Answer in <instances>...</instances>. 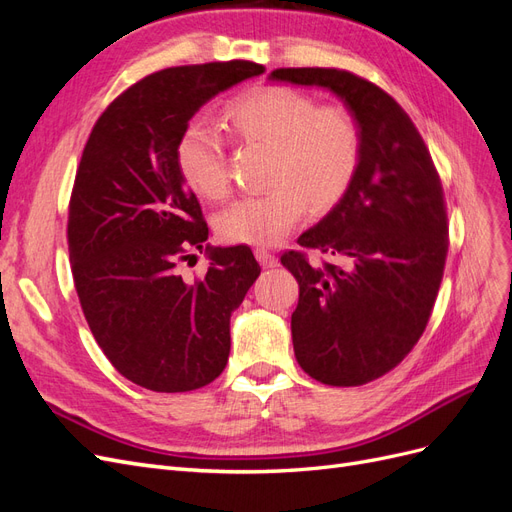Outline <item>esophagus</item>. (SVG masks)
<instances>
[{
  "label": "esophagus",
  "mask_w": 512,
  "mask_h": 512,
  "mask_svg": "<svg viewBox=\"0 0 512 512\" xmlns=\"http://www.w3.org/2000/svg\"><path fill=\"white\" fill-rule=\"evenodd\" d=\"M256 258H258V262L265 269H271V267H275L277 265V256L273 254V252H269V250H265V247H258L256 250Z\"/></svg>",
  "instance_id": "34e87169"
}]
</instances>
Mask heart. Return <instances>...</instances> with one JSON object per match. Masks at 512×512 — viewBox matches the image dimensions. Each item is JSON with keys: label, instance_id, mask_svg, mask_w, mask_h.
<instances>
[{"label": "heart", "instance_id": "1", "mask_svg": "<svg viewBox=\"0 0 512 512\" xmlns=\"http://www.w3.org/2000/svg\"><path fill=\"white\" fill-rule=\"evenodd\" d=\"M228 132L245 145L269 149L267 192L239 198L215 218L226 243L273 245L297 226L305 209H335L359 175L363 136L354 115L339 104H318L303 91L265 85L224 106ZM175 158L188 188L205 200L228 192L226 143L205 121L183 128Z\"/></svg>", "mask_w": 512, "mask_h": 512}]
</instances>
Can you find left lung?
Segmentation results:
<instances>
[{"mask_svg":"<svg viewBox=\"0 0 512 512\" xmlns=\"http://www.w3.org/2000/svg\"><path fill=\"white\" fill-rule=\"evenodd\" d=\"M269 79L333 91L361 128L350 192L282 265L299 282L290 327L305 374L367 384L404 361L429 322L448 252L442 181L412 119L378 85L337 68H277ZM305 249L330 260L312 266Z\"/></svg>","mask_w":512,"mask_h":512,"instance_id":"obj_1","label":"left lung"}]
</instances>
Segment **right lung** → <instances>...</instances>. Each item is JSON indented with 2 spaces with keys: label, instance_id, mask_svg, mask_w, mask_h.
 Wrapping results in <instances>:
<instances>
[{
  "label": "right lung",
  "instance_id": "obj_1",
  "mask_svg": "<svg viewBox=\"0 0 512 512\" xmlns=\"http://www.w3.org/2000/svg\"><path fill=\"white\" fill-rule=\"evenodd\" d=\"M262 72L241 59L153 72L108 104L87 138L68 207L74 288L106 359L143 389L194 391L226 367L230 314L260 267L247 245H205L175 149L200 106ZM203 246L210 269L185 283L176 265Z\"/></svg>",
  "mask_w": 512,
  "mask_h": 512
}]
</instances>
